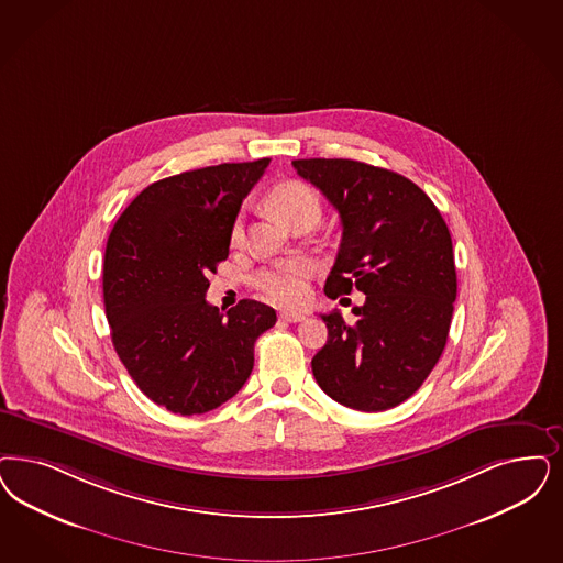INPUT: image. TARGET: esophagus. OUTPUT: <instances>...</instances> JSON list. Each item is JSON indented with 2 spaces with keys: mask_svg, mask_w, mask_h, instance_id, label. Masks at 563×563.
<instances>
[{
  "mask_svg": "<svg viewBox=\"0 0 563 563\" xmlns=\"http://www.w3.org/2000/svg\"><path fill=\"white\" fill-rule=\"evenodd\" d=\"M280 318H283L285 322H303V320H306V316H303L301 311H283Z\"/></svg>",
  "mask_w": 563,
  "mask_h": 563,
  "instance_id": "1",
  "label": "esophagus"
}]
</instances>
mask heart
<instances>
[{
    "label": "heart",
    "instance_id": "obj_1",
    "mask_svg": "<svg viewBox=\"0 0 563 563\" xmlns=\"http://www.w3.org/2000/svg\"><path fill=\"white\" fill-rule=\"evenodd\" d=\"M271 201L274 210L280 213L289 224L303 213H320L318 194L301 180L280 183L272 191ZM243 236H245L243 222L236 220L231 239L233 243H241ZM310 274L311 266L308 260L289 257V260H278L271 266L255 272L252 285L266 301H272L276 306H299L308 299Z\"/></svg>",
    "mask_w": 563,
    "mask_h": 563
}]
</instances>
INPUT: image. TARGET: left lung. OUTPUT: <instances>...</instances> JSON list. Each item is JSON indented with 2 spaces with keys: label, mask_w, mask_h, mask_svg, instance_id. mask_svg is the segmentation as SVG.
<instances>
[{
  "label": "left lung",
  "mask_w": 563,
  "mask_h": 563,
  "mask_svg": "<svg viewBox=\"0 0 563 563\" xmlns=\"http://www.w3.org/2000/svg\"><path fill=\"white\" fill-rule=\"evenodd\" d=\"M341 216L343 239L324 291L355 287L366 303L347 324L322 313L327 345L311 360L320 388L341 406L383 411L409 399L445 350L457 295L445 220L418 185L355 159H292Z\"/></svg>",
  "instance_id": "left-lung-1"
}]
</instances>
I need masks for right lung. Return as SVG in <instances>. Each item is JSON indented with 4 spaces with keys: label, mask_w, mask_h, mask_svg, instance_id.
Returning a JSON list of instances; mask_svg holds the SVG:
<instances>
[{
    "label": "right lung",
    "mask_w": 563,
    "mask_h": 563,
    "mask_svg": "<svg viewBox=\"0 0 563 563\" xmlns=\"http://www.w3.org/2000/svg\"><path fill=\"white\" fill-rule=\"evenodd\" d=\"M271 157L218 164L143 189L108 236L103 306L120 362L162 408L194 416L222 406L253 369L271 306L243 299L222 313L206 278L229 257L234 218Z\"/></svg>",
    "instance_id": "right-lung-1"
}]
</instances>
